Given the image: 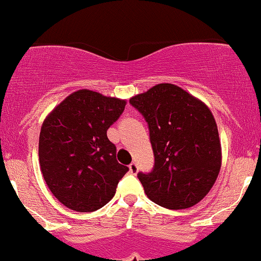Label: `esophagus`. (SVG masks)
<instances>
[{"mask_svg": "<svg viewBox=\"0 0 261 261\" xmlns=\"http://www.w3.org/2000/svg\"><path fill=\"white\" fill-rule=\"evenodd\" d=\"M128 169H130V172L133 174H136L138 172V167H137V164L136 163H133L130 164V166H128Z\"/></svg>", "mask_w": 261, "mask_h": 261, "instance_id": "34e87169", "label": "esophagus"}]
</instances>
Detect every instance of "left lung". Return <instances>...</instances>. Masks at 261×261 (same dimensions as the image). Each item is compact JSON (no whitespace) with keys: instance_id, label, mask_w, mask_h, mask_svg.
I'll use <instances>...</instances> for the list:
<instances>
[{"instance_id":"obj_1","label":"left lung","mask_w":261,"mask_h":261,"mask_svg":"<svg viewBox=\"0 0 261 261\" xmlns=\"http://www.w3.org/2000/svg\"><path fill=\"white\" fill-rule=\"evenodd\" d=\"M149 127L151 172L137 174L148 199L169 210L189 208L208 194L222 166L218 127L210 108L174 84L130 98Z\"/></svg>"}]
</instances>
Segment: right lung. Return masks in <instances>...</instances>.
Listing matches in <instances>:
<instances>
[{"label": "right lung", "mask_w": 261, "mask_h": 261, "mask_svg": "<svg viewBox=\"0 0 261 261\" xmlns=\"http://www.w3.org/2000/svg\"><path fill=\"white\" fill-rule=\"evenodd\" d=\"M126 101L82 89L72 92L43 121L38 155L45 183L57 199L77 212L110 202L128 171L117 161L107 130Z\"/></svg>", "instance_id": "right-lung-1"}]
</instances>
